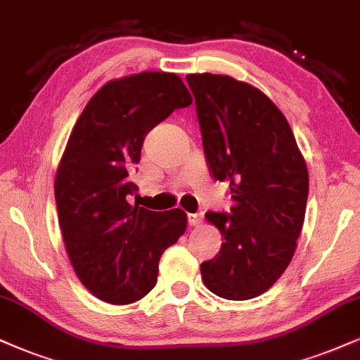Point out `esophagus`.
Listing matches in <instances>:
<instances>
[{"label": "esophagus", "instance_id": "obj_1", "mask_svg": "<svg viewBox=\"0 0 360 360\" xmlns=\"http://www.w3.org/2000/svg\"><path fill=\"white\" fill-rule=\"evenodd\" d=\"M188 222H189V226H193V227L201 226L202 224V216H201V214H188Z\"/></svg>", "mask_w": 360, "mask_h": 360}]
</instances>
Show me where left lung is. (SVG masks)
<instances>
[{
  "mask_svg": "<svg viewBox=\"0 0 360 360\" xmlns=\"http://www.w3.org/2000/svg\"><path fill=\"white\" fill-rule=\"evenodd\" d=\"M204 156L229 181L231 212H206L224 243L201 264L206 288L229 301L266 292L288 269L301 234L309 174L288 120L262 91L224 75H188Z\"/></svg>",
  "mask_w": 360,
  "mask_h": 360,
  "instance_id": "left-lung-1",
  "label": "left lung"
}]
</instances>
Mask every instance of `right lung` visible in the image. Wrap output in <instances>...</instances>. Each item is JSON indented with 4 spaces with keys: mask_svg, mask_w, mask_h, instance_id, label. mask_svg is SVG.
Here are the masks:
<instances>
[{
    "mask_svg": "<svg viewBox=\"0 0 360 360\" xmlns=\"http://www.w3.org/2000/svg\"><path fill=\"white\" fill-rule=\"evenodd\" d=\"M191 103L174 72L144 71L104 84L72 127L54 179L58 219L76 276L104 302L143 299L162 252L184 234L183 209L133 204V176L146 134Z\"/></svg>",
    "mask_w": 360,
    "mask_h": 360,
    "instance_id": "1",
    "label": "right lung"
}]
</instances>
